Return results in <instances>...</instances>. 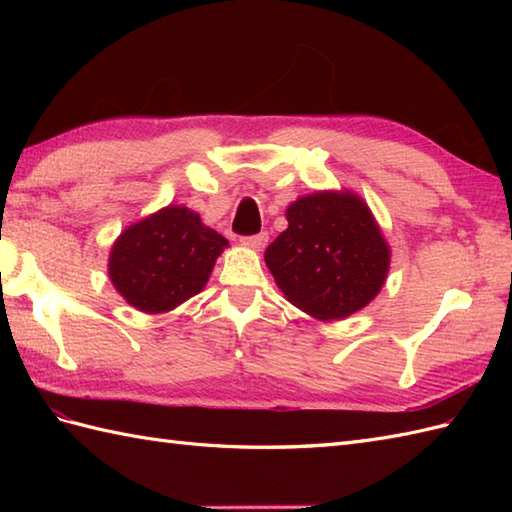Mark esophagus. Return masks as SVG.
Returning a JSON list of instances; mask_svg holds the SVG:
<instances>
[{"label":"esophagus","mask_w":512,"mask_h":512,"mask_svg":"<svg viewBox=\"0 0 512 512\" xmlns=\"http://www.w3.org/2000/svg\"><path fill=\"white\" fill-rule=\"evenodd\" d=\"M242 242H244V246H248V248H253V250H262V248L266 246V242H268V233H257V235L244 237Z\"/></svg>","instance_id":"34e87169"}]
</instances>
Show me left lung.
I'll return each mask as SVG.
<instances>
[{
  "label": "left lung",
  "instance_id": "left-lung-1",
  "mask_svg": "<svg viewBox=\"0 0 512 512\" xmlns=\"http://www.w3.org/2000/svg\"><path fill=\"white\" fill-rule=\"evenodd\" d=\"M288 228L266 248L286 299L321 321L365 308L385 284L389 246L369 206L350 191H317L292 202Z\"/></svg>",
  "mask_w": 512,
  "mask_h": 512
}]
</instances>
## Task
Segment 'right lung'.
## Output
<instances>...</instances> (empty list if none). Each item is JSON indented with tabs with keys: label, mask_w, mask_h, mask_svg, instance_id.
Listing matches in <instances>:
<instances>
[{
	"label": "right lung",
	"mask_w": 512,
	"mask_h": 512,
	"mask_svg": "<svg viewBox=\"0 0 512 512\" xmlns=\"http://www.w3.org/2000/svg\"><path fill=\"white\" fill-rule=\"evenodd\" d=\"M226 246L198 213L169 204L118 235L107 273L129 306L169 312L206 286Z\"/></svg>",
	"instance_id": "right-lung-1"
}]
</instances>
